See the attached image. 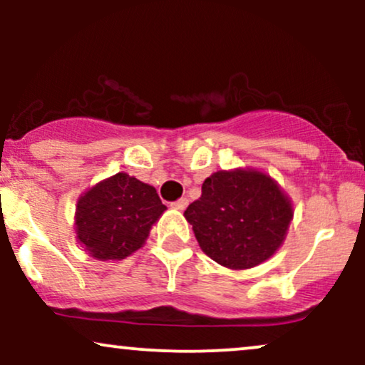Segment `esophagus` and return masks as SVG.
Returning <instances> with one entry per match:
<instances>
[{"label":"esophagus","instance_id":"34e87169","mask_svg":"<svg viewBox=\"0 0 365 365\" xmlns=\"http://www.w3.org/2000/svg\"><path fill=\"white\" fill-rule=\"evenodd\" d=\"M188 206V199H185V197H182V199L175 200V202H171V207L177 209V211H183Z\"/></svg>","mask_w":365,"mask_h":365}]
</instances>
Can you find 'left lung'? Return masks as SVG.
I'll return each instance as SVG.
<instances>
[{"label": "left lung", "mask_w": 365, "mask_h": 365, "mask_svg": "<svg viewBox=\"0 0 365 365\" xmlns=\"http://www.w3.org/2000/svg\"><path fill=\"white\" fill-rule=\"evenodd\" d=\"M202 252L230 269H249L283 244L293 217L290 199L257 170L216 171L183 212Z\"/></svg>", "instance_id": "1"}]
</instances>
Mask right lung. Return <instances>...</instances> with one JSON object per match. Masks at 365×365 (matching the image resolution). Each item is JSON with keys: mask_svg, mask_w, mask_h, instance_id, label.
I'll return each instance as SVG.
<instances>
[{"mask_svg": "<svg viewBox=\"0 0 365 365\" xmlns=\"http://www.w3.org/2000/svg\"><path fill=\"white\" fill-rule=\"evenodd\" d=\"M165 209L156 188L116 173L81 195L75 212L77 238L92 257L121 261L145 244Z\"/></svg>", "mask_w": 365, "mask_h": 365, "instance_id": "right-lung-1", "label": "right lung"}]
</instances>
